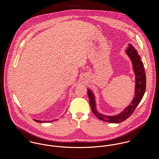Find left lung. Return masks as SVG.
Wrapping results in <instances>:
<instances>
[{
  "label": "left lung",
  "mask_w": 159,
  "mask_h": 159,
  "mask_svg": "<svg viewBox=\"0 0 159 159\" xmlns=\"http://www.w3.org/2000/svg\"><path fill=\"white\" fill-rule=\"evenodd\" d=\"M129 47L126 50V52L129 57L130 58L134 70L135 74L136 77V86L135 92V97L130 105L128 106L124 111L121 113L114 116H105L102 114H100L96 110L95 102L94 96L89 89L88 91V94L89 96V103L91 105V110L93 114L97 116L99 119L103 120L105 122L110 123H120L127 119H128L135 110L137 106L141 102V99L143 97L146 90V73L144 68L143 63L141 61L140 57L137 53L136 49L132 46V45L129 44Z\"/></svg>",
  "instance_id": "1"
}]
</instances>
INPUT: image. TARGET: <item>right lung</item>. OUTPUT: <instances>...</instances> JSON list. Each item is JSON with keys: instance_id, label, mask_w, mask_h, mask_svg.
<instances>
[{"instance_id": "right-lung-1", "label": "right lung", "mask_w": 159, "mask_h": 159, "mask_svg": "<svg viewBox=\"0 0 159 159\" xmlns=\"http://www.w3.org/2000/svg\"><path fill=\"white\" fill-rule=\"evenodd\" d=\"M34 120L35 121V122H45V121H41V120H35L34 119ZM48 121H46V122H47ZM49 122H51V121H49Z\"/></svg>"}]
</instances>
